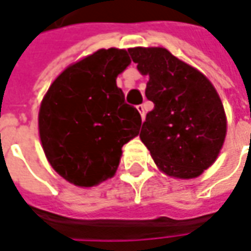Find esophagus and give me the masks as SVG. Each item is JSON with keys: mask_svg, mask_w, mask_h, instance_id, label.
Instances as JSON below:
<instances>
[{"mask_svg": "<svg viewBox=\"0 0 251 251\" xmlns=\"http://www.w3.org/2000/svg\"><path fill=\"white\" fill-rule=\"evenodd\" d=\"M137 109H138L141 117H142V120H144V119H145V106H144V104H138V106H137Z\"/></svg>", "mask_w": 251, "mask_h": 251, "instance_id": "obj_1", "label": "esophagus"}]
</instances>
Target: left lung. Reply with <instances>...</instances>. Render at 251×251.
I'll list each match as a JSON object with an SVG mask.
<instances>
[{
  "label": "left lung",
  "instance_id": "obj_1",
  "mask_svg": "<svg viewBox=\"0 0 251 251\" xmlns=\"http://www.w3.org/2000/svg\"><path fill=\"white\" fill-rule=\"evenodd\" d=\"M128 53L140 73L150 75L145 95L153 101L141 141L166 175L197 177L215 162L226 135V117L215 88L166 49L135 47Z\"/></svg>",
  "mask_w": 251,
  "mask_h": 251
}]
</instances>
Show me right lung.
I'll list each match as a JSON object with an SVG mask.
<instances>
[{"mask_svg": "<svg viewBox=\"0 0 251 251\" xmlns=\"http://www.w3.org/2000/svg\"><path fill=\"white\" fill-rule=\"evenodd\" d=\"M131 63L126 50H98L57 76L39 111L44 153L65 180L91 187L111 177L121 148L140 134L141 116L116 78Z\"/></svg>", "mask_w": 251, "mask_h": 251, "instance_id": "1", "label": "right lung"}]
</instances>
